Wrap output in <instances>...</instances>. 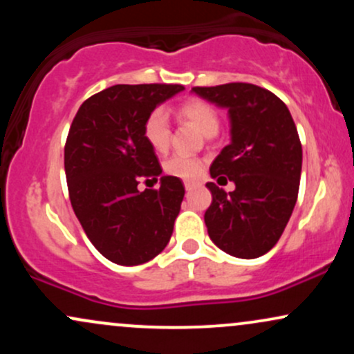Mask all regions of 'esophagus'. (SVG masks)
Listing matches in <instances>:
<instances>
[{"label":"esophagus","instance_id":"1","mask_svg":"<svg viewBox=\"0 0 354 354\" xmlns=\"http://www.w3.org/2000/svg\"><path fill=\"white\" fill-rule=\"evenodd\" d=\"M198 186V183H194V181H185V189L186 191H191V189H194Z\"/></svg>","mask_w":354,"mask_h":354}]
</instances>
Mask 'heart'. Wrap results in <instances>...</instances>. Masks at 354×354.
Instances as JSON below:
<instances>
[{
    "label": "heart",
    "instance_id": "obj_1",
    "mask_svg": "<svg viewBox=\"0 0 354 354\" xmlns=\"http://www.w3.org/2000/svg\"><path fill=\"white\" fill-rule=\"evenodd\" d=\"M178 116L183 121H189L196 126L205 136L216 135L219 126V115L216 108L208 101L200 98H191L183 101L178 106ZM143 136L154 151L163 153L168 149L171 140V126L168 115L163 109H154L148 115L143 126ZM203 163L198 158L188 154H173L165 163V171L181 180H194L200 176Z\"/></svg>",
    "mask_w": 354,
    "mask_h": 354
}]
</instances>
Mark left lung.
<instances>
[{"label":"left lung","instance_id":"obj_1","mask_svg":"<svg viewBox=\"0 0 354 354\" xmlns=\"http://www.w3.org/2000/svg\"><path fill=\"white\" fill-rule=\"evenodd\" d=\"M193 93L228 109L231 123V143L209 173L236 188L226 193L206 183L213 196L205 213L211 241L236 258H259L281 238L298 200L303 149L293 118L278 96L256 84L196 86Z\"/></svg>","mask_w":354,"mask_h":354}]
</instances>
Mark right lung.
Returning a JSON list of instances; mask_svg holds the SVG:
<instances>
[{
    "label": "right lung",
    "instance_id": "1",
    "mask_svg": "<svg viewBox=\"0 0 354 354\" xmlns=\"http://www.w3.org/2000/svg\"><path fill=\"white\" fill-rule=\"evenodd\" d=\"M185 89L181 84H115L88 98L64 145V171L73 211L104 258L136 266L168 245L185 186L161 176L160 161L143 136L146 118ZM160 190L140 192L141 179Z\"/></svg>",
    "mask_w": 354,
    "mask_h": 354
}]
</instances>
